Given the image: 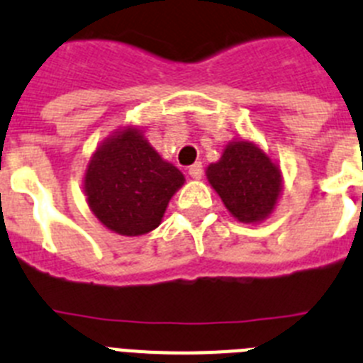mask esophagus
Wrapping results in <instances>:
<instances>
[{
  "mask_svg": "<svg viewBox=\"0 0 363 363\" xmlns=\"http://www.w3.org/2000/svg\"><path fill=\"white\" fill-rule=\"evenodd\" d=\"M188 172H189V175H191V179H197L199 181V179L202 177V164L201 162H195V164L189 166Z\"/></svg>",
  "mask_w": 363,
  "mask_h": 363,
  "instance_id": "34e87169",
  "label": "esophagus"
}]
</instances>
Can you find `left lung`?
Returning a JSON list of instances; mask_svg holds the SVG:
<instances>
[{
    "mask_svg": "<svg viewBox=\"0 0 363 363\" xmlns=\"http://www.w3.org/2000/svg\"><path fill=\"white\" fill-rule=\"evenodd\" d=\"M206 177L226 210L244 224L269 217L282 194L279 164L246 139L228 143L220 159L206 168Z\"/></svg>",
    "mask_w": 363,
    "mask_h": 363,
    "instance_id": "obj_1",
    "label": "left lung"
}]
</instances>
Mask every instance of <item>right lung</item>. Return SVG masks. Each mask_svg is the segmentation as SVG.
<instances>
[{
	"instance_id": "1",
	"label": "right lung",
	"mask_w": 363,
	"mask_h": 363,
	"mask_svg": "<svg viewBox=\"0 0 363 363\" xmlns=\"http://www.w3.org/2000/svg\"><path fill=\"white\" fill-rule=\"evenodd\" d=\"M184 175L164 161L141 128L125 126L104 139L84 172L88 208L113 233L139 237L161 224Z\"/></svg>"
}]
</instances>
